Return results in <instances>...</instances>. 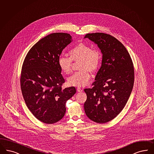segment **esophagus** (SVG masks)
Wrapping results in <instances>:
<instances>
[{
	"label": "esophagus",
	"instance_id": "esophagus-1",
	"mask_svg": "<svg viewBox=\"0 0 154 154\" xmlns=\"http://www.w3.org/2000/svg\"><path fill=\"white\" fill-rule=\"evenodd\" d=\"M77 91H78V92H81L83 91V90L80 87H78L77 88Z\"/></svg>",
	"mask_w": 154,
	"mask_h": 154
}]
</instances>
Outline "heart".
<instances>
[{"instance_id":"heart-1","label":"heart","mask_w":154,"mask_h":154,"mask_svg":"<svg viewBox=\"0 0 154 154\" xmlns=\"http://www.w3.org/2000/svg\"><path fill=\"white\" fill-rule=\"evenodd\" d=\"M70 57L61 56L58 59L60 68L66 74L72 71V62L80 60L79 69L81 71L75 72L68 79L69 85L77 87L86 85L91 78V72L96 71L101 60V54L97 48L84 43H80L69 51Z\"/></svg>"}]
</instances>
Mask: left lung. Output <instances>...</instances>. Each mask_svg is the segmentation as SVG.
Here are the masks:
<instances>
[{
    "instance_id": "8db88e82",
    "label": "left lung",
    "mask_w": 154,
    "mask_h": 154,
    "mask_svg": "<svg viewBox=\"0 0 154 154\" xmlns=\"http://www.w3.org/2000/svg\"><path fill=\"white\" fill-rule=\"evenodd\" d=\"M85 38L97 45L103 54L92 87L85 89V111L91 120L105 123L125 107L134 83V64L125 47L114 36L97 32L87 34Z\"/></svg>"
}]
</instances>
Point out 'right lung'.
Listing matches in <instances>:
<instances>
[{
	"label": "right lung",
	"mask_w": 154,
	"mask_h": 154,
	"mask_svg": "<svg viewBox=\"0 0 154 154\" xmlns=\"http://www.w3.org/2000/svg\"><path fill=\"white\" fill-rule=\"evenodd\" d=\"M69 34L52 33L39 40L23 62L20 87L27 107L37 119L54 124L66 113V103L76 93L74 87L63 89L65 80L58 59L72 42Z\"/></svg>",
	"instance_id": "add662e5"
}]
</instances>
